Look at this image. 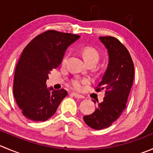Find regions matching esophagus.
<instances>
[{
  "label": "esophagus",
  "mask_w": 153,
  "mask_h": 153,
  "mask_svg": "<svg viewBox=\"0 0 153 153\" xmlns=\"http://www.w3.org/2000/svg\"><path fill=\"white\" fill-rule=\"evenodd\" d=\"M72 95L74 96L75 98H77V99H83L84 97H85L83 95H82V94H77V93H76V92H73Z\"/></svg>",
  "instance_id": "esophagus-1"
}]
</instances>
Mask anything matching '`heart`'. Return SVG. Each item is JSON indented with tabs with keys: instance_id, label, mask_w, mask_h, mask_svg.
Listing matches in <instances>:
<instances>
[{
	"instance_id": "1",
	"label": "heart",
	"mask_w": 153,
	"mask_h": 153,
	"mask_svg": "<svg viewBox=\"0 0 153 153\" xmlns=\"http://www.w3.org/2000/svg\"><path fill=\"white\" fill-rule=\"evenodd\" d=\"M82 57H83L84 60L86 63H89V62H96L97 63L99 60V53L95 49L92 47H85L82 50ZM68 59V56L63 59V62L65 63ZM88 79H79V78H75V79H72L71 81V84L73 86L76 88H81L82 85L83 83L88 82Z\"/></svg>"
}]
</instances>
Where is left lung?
<instances>
[{
	"label": "left lung",
	"mask_w": 153,
	"mask_h": 153,
	"mask_svg": "<svg viewBox=\"0 0 153 153\" xmlns=\"http://www.w3.org/2000/svg\"><path fill=\"white\" fill-rule=\"evenodd\" d=\"M99 40L107 49L109 59L96 91L104 90L105 97L101 103L97 101L94 113L83 116L85 124L96 130L109 127L120 116L126 107L134 74L131 57L121 42L113 37H99Z\"/></svg>",
	"instance_id": "8db88e82"
}]
</instances>
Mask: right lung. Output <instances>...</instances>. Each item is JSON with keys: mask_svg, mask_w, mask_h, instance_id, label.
I'll return each mask as SVG.
<instances>
[{"mask_svg": "<svg viewBox=\"0 0 153 153\" xmlns=\"http://www.w3.org/2000/svg\"><path fill=\"white\" fill-rule=\"evenodd\" d=\"M80 36L54 30L34 38L23 49L15 71L13 94L23 115L44 122L56 113L68 91L48 88L46 79L62 63L65 51Z\"/></svg>", "mask_w": 153, "mask_h": 153, "instance_id": "add662e5", "label": "right lung"}]
</instances>
